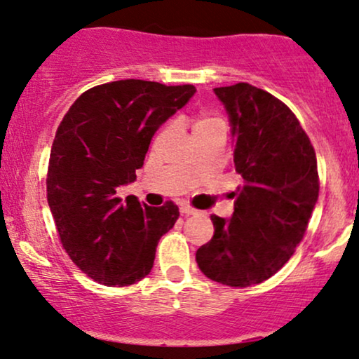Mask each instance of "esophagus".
Returning a JSON list of instances; mask_svg holds the SVG:
<instances>
[{
  "instance_id": "esophagus-1",
  "label": "esophagus",
  "mask_w": 359,
  "mask_h": 359,
  "mask_svg": "<svg viewBox=\"0 0 359 359\" xmlns=\"http://www.w3.org/2000/svg\"><path fill=\"white\" fill-rule=\"evenodd\" d=\"M197 212L199 211L191 208V205H180V214H182V216H194V214H197Z\"/></svg>"
}]
</instances>
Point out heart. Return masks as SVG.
Returning <instances> with one entry per match:
<instances>
[{
    "mask_svg": "<svg viewBox=\"0 0 359 359\" xmlns=\"http://www.w3.org/2000/svg\"><path fill=\"white\" fill-rule=\"evenodd\" d=\"M216 126H222V123L219 119L216 118H209V116H203L199 118L196 121V125H194V131L197 130H208V128H216Z\"/></svg>",
    "mask_w": 359,
    "mask_h": 359,
    "instance_id": "1",
    "label": "heart"
}]
</instances>
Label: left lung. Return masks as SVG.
<instances>
[{
	"mask_svg": "<svg viewBox=\"0 0 359 359\" xmlns=\"http://www.w3.org/2000/svg\"><path fill=\"white\" fill-rule=\"evenodd\" d=\"M214 94L228 113L243 185L231 217L211 216L214 236L196 262L222 285H257L302 241L319 197L316 151L295 114L266 90L238 82Z\"/></svg>",
	"mask_w": 359,
	"mask_h": 359,
	"instance_id": "1",
	"label": "left lung"
}]
</instances>
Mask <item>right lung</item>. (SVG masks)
Wrapping results in <instances>:
<instances>
[{
	"mask_svg": "<svg viewBox=\"0 0 359 359\" xmlns=\"http://www.w3.org/2000/svg\"><path fill=\"white\" fill-rule=\"evenodd\" d=\"M196 93L191 84L125 79L86 90L62 119L50 150L47 199L62 246L102 285L126 287L151 271L156 245L179 208L123 203L160 126Z\"/></svg>",
	"mask_w": 359,
	"mask_h": 359,
	"instance_id": "1",
	"label": "right lung"
}]
</instances>
